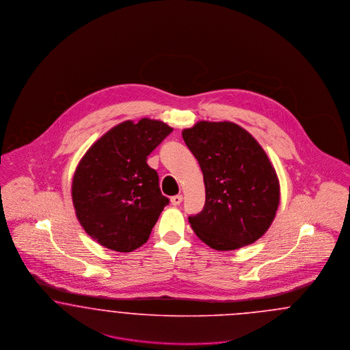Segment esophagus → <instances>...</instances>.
I'll list each match as a JSON object with an SVG mask.
<instances>
[{
    "label": "esophagus",
    "mask_w": 350,
    "mask_h": 350,
    "mask_svg": "<svg viewBox=\"0 0 350 350\" xmlns=\"http://www.w3.org/2000/svg\"><path fill=\"white\" fill-rule=\"evenodd\" d=\"M183 196H181V194H178V196L172 197V198H170V202H172V204H173V206H178V204L183 202Z\"/></svg>",
    "instance_id": "1"
}]
</instances>
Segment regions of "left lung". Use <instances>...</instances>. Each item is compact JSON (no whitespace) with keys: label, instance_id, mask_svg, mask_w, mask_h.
I'll return each mask as SVG.
<instances>
[{"label":"left lung","instance_id":"8db88e82","mask_svg":"<svg viewBox=\"0 0 350 350\" xmlns=\"http://www.w3.org/2000/svg\"><path fill=\"white\" fill-rule=\"evenodd\" d=\"M183 137L200 163L206 187L203 210L189 217L196 234L217 250L258 240L280 204V181L265 150L232 122L200 120L185 129Z\"/></svg>","mask_w":350,"mask_h":350}]
</instances>
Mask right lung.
<instances>
[{
    "instance_id": "1",
    "label": "right lung",
    "mask_w": 350,
    "mask_h": 350,
    "mask_svg": "<svg viewBox=\"0 0 350 350\" xmlns=\"http://www.w3.org/2000/svg\"><path fill=\"white\" fill-rule=\"evenodd\" d=\"M172 131L161 120H126L83 154L73 176L72 200L85 232L102 247L133 252L147 243L169 203L147 157Z\"/></svg>"
}]
</instances>
